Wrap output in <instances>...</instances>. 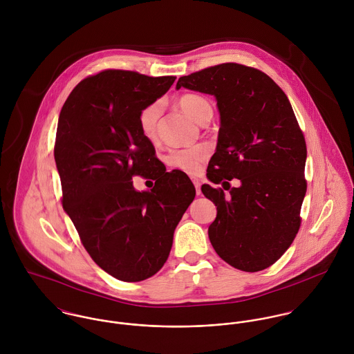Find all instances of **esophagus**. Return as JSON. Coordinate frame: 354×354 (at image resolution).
I'll return each instance as SVG.
<instances>
[{
  "mask_svg": "<svg viewBox=\"0 0 354 354\" xmlns=\"http://www.w3.org/2000/svg\"><path fill=\"white\" fill-rule=\"evenodd\" d=\"M192 181H194V185H195V188H196V194H198V195H201V194H202V191H201V185H202V184H201V181H199L198 178H194Z\"/></svg>",
  "mask_w": 354,
  "mask_h": 354,
  "instance_id": "1",
  "label": "esophagus"
}]
</instances>
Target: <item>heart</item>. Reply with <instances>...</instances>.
Masks as SVG:
<instances>
[{"mask_svg": "<svg viewBox=\"0 0 354 354\" xmlns=\"http://www.w3.org/2000/svg\"><path fill=\"white\" fill-rule=\"evenodd\" d=\"M178 104L189 117L203 124L205 120L211 118L212 107L207 98L199 94H184L178 98ZM160 115L159 102H152L145 106L139 115L138 124L140 133L149 140L156 142L158 139V120ZM209 155V147L207 145H195L183 149H174L167 153L166 162L169 166L185 171L188 174H196L202 169V163Z\"/></svg>", "mask_w": 354, "mask_h": 354, "instance_id": "1", "label": "heart"}]
</instances>
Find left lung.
Instances as JSON below:
<instances>
[{
  "label": "left lung",
  "mask_w": 354,
  "mask_h": 354,
  "mask_svg": "<svg viewBox=\"0 0 354 354\" xmlns=\"http://www.w3.org/2000/svg\"><path fill=\"white\" fill-rule=\"evenodd\" d=\"M176 87L214 95L221 114L207 177L223 188L202 185L216 205L208 227L215 252L247 272L272 266L299 233L306 192V145L290 102L268 75L237 62L183 76Z\"/></svg>",
  "instance_id": "8db88e82"
}]
</instances>
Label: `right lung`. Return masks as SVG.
Masks as SVG:
<instances>
[{
	"label": "right lung",
	"instance_id": "add662e5",
	"mask_svg": "<svg viewBox=\"0 0 354 354\" xmlns=\"http://www.w3.org/2000/svg\"><path fill=\"white\" fill-rule=\"evenodd\" d=\"M174 80L104 69L83 79L59 113L54 159L62 207L91 259L124 282L145 281L163 267L196 195L185 173L166 171L138 124L140 110ZM136 175L156 181L151 192L133 188Z\"/></svg>",
	"mask_w": 354,
	"mask_h": 354
}]
</instances>
